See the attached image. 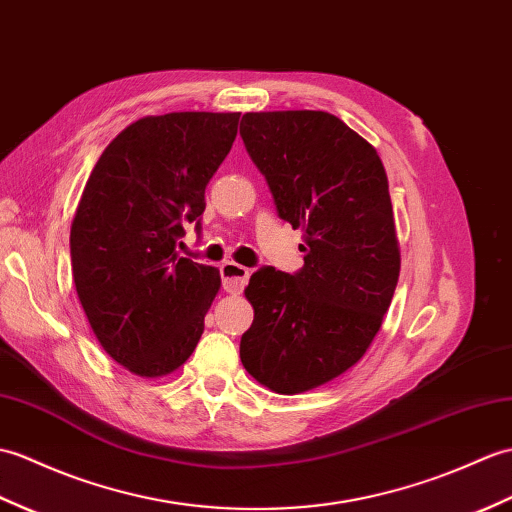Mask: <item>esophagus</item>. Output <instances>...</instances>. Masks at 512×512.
<instances>
[{
    "mask_svg": "<svg viewBox=\"0 0 512 512\" xmlns=\"http://www.w3.org/2000/svg\"><path fill=\"white\" fill-rule=\"evenodd\" d=\"M220 277L224 290L229 294H240L244 290V285L248 283V277H251V270L235 264V261H224L220 266Z\"/></svg>",
    "mask_w": 512,
    "mask_h": 512,
    "instance_id": "esophagus-1",
    "label": "esophagus"
}]
</instances>
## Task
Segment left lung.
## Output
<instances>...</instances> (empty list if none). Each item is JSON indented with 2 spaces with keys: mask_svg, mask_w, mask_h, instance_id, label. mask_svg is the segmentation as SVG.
<instances>
[{
  "mask_svg": "<svg viewBox=\"0 0 512 512\" xmlns=\"http://www.w3.org/2000/svg\"><path fill=\"white\" fill-rule=\"evenodd\" d=\"M246 152L279 218L303 229V268L253 272L240 358L279 395L323 386L362 360L397 288L401 255L377 150L325 111L246 113Z\"/></svg>",
  "mask_w": 512,
  "mask_h": 512,
  "instance_id": "obj_1",
  "label": "left lung"
}]
</instances>
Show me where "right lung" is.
I'll return each mask as SVG.
<instances>
[{
    "label": "right lung",
    "instance_id": "right-lung-1",
    "mask_svg": "<svg viewBox=\"0 0 512 512\" xmlns=\"http://www.w3.org/2000/svg\"><path fill=\"white\" fill-rule=\"evenodd\" d=\"M240 113L141 117L117 135L85 185L69 248L78 299L102 349L141 377L183 366L220 290L213 266L176 253L205 211Z\"/></svg>",
    "mask_w": 512,
    "mask_h": 512
}]
</instances>
